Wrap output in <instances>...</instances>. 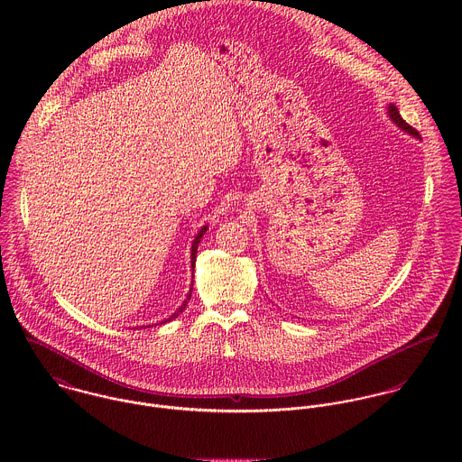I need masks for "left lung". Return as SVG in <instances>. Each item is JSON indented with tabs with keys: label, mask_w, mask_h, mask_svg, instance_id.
<instances>
[{
	"label": "left lung",
	"mask_w": 462,
	"mask_h": 462,
	"mask_svg": "<svg viewBox=\"0 0 462 462\" xmlns=\"http://www.w3.org/2000/svg\"><path fill=\"white\" fill-rule=\"evenodd\" d=\"M386 110H388V116H390V119L395 123L396 126L402 130V132L407 133V134H412L414 138H420V133L416 132L412 126H409L402 117H400V114H398V108H396L393 103H390L388 106H386Z\"/></svg>",
	"instance_id": "obj_1"
}]
</instances>
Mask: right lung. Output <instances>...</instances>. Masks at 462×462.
Wrapping results in <instances>:
<instances>
[{"mask_svg":"<svg viewBox=\"0 0 462 462\" xmlns=\"http://www.w3.org/2000/svg\"><path fill=\"white\" fill-rule=\"evenodd\" d=\"M206 229H208V224L206 226H202L200 227V231H199L198 235H196V238H194V242H192V247H190V266H192V272H194V268H196V256H198V247L199 242H200V238L204 236V233H206ZM192 290H194V282H192V286H190V290H189V293H187V299L183 300V304L176 310V313H172L169 319H165L162 324H167V322H171V320H174V319H178L181 313H183V310L187 308V304H189V300H190V297H192ZM145 328H151V326H145ZM143 328V329H145Z\"/></svg>","mask_w":462,"mask_h":462,"instance_id":"obj_1","label":"right lung"}]
</instances>
